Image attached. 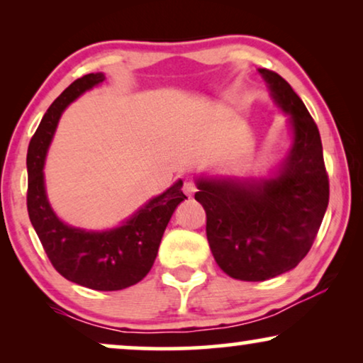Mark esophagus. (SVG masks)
Instances as JSON below:
<instances>
[{
  "mask_svg": "<svg viewBox=\"0 0 363 363\" xmlns=\"http://www.w3.org/2000/svg\"><path fill=\"white\" fill-rule=\"evenodd\" d=\"M183 191H185L186 196H193L196 191V185L193 182H185V185H183Z\"/></svg>",
  "mask_w": 363,
  "mask_h": 363,
  "instance_id": "esophagus-1",
  "label": "esophagus"
}]
</instances>
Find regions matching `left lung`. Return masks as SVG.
Segmentation results:
<instances>
[{
	"label": "left lung",
	"instance_id": "8db88e82",
	"mask_svg": "<svg viewBox=\"0 0 363 363\" xmlns=\"http://www.w3.org/2000/svg\"><path fill=\"white\" fill-rule=\"evenodd\" d=\"M272 102L289 116L292 143L267 178L196 180L206 238L216 264L233 279L266 281L294 269L309 252L329 205L322 142L304 102L279 74L259 69Z\"/></svg>",
	"mask_w": 363,
	"mask_h": 363
}]
</instances>
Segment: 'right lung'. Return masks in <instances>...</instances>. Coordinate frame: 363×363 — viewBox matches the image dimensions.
Here are the masks:
<instances>
[{
	"label": "right lung",
	"instance_id": "add662e5",
	"mask_svg": "<svg viewBox=\"0 0 363 363\" xmlns=\"http://www.w3.org/2000/svg\"><path fill=\"white\" fill-rule=\"evenodd\" d=\"M104 81L102 72L77 79L44 113L28 147V213L59 274L89 289L121 291L137 284L152 269L168 221L186 196L182 191L183 182L178 180L112 230L87 231L59 220L44 185L43 170L49 145L64 108Z\"/></svg>",
	"mask_w": 363,
	"mask_h": 363
}]
</instances>
